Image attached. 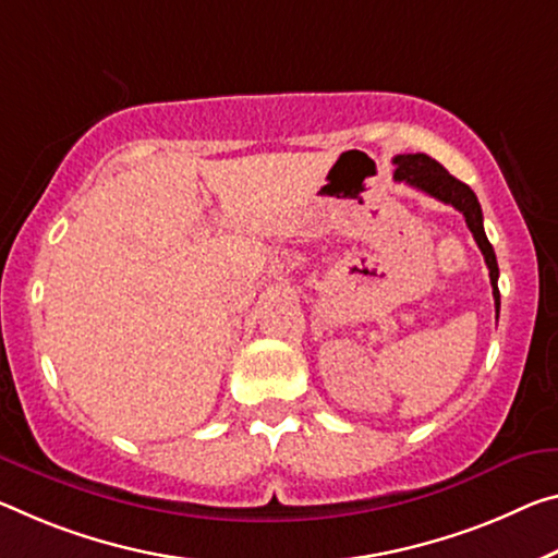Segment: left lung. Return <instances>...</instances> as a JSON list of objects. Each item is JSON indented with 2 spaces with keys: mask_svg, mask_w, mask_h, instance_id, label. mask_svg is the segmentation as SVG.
<instances>
[{
  "mask_svg": "<svg viewBox=\"0 0 558 558\" xmlns=\"http://www.w3.org/2000/svg\"><path fill=\"white\" fill-rule=\"evenodd\" d=\"M395 181H404L410 183L412 189H420L427 196L437 198L447 206H454L459 214L464 216L466 228H470L476 245L484 255L486 268H489V280H492V293H494V305H497V315H499V288H497V278H499V265H497V255H494V247L489 243V238L484 233V216H482V206L476 201L474 191L470 185L454 179L452 173L447 171L445 166L437 163L435 158H429L427 154H402L395 156Z\"/></svg>",
  "mask_w": 558,
  "mask_h": 558,
  "instance_id": "left-lung-1",
  "label": "left lung"
}]
</instances>
